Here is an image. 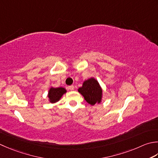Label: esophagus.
Masks as SVG:
<instances>
[{"mask_svg":"<svg viewBox=\"0 0 158 158\" xmlns=\"http://www.w3.org/2000/svg\"><path fill=\"white\" fill-rule=\"evenodd\" d=\"M74 89H75V87H74L73 85H70V86H69V89H70V90L73 91V90H74Z\"/></svg>","mask_w":158,"mask_h":158,"instance_id":"1","label":"esophagus"}]
</instances>
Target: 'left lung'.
<instances>
[{
    "label": "left lung",
    "instance_id": "8db88e82",
    "mask_svg": "<svg viewBox=\"0 0 158 158\" xmlns=\"http://www.w3.org/2000/svg\"><path fill=\"white\" fill-rule=\"evenodd\" d=\"M78 92L84 97L86 102L91 106L101 102L103 89L97 80L93 77L83 81L81 87L78 89Z\"/></svg>",
    "mask_w": 158,
    "mask_h": 158
}]
</instances>
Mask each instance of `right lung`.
<instances>
[{
  "instance_id": "1",
  "label": "right lung",
  "mask_w": 158,
  "mask_h": 158,
  "mask_svg": "<svg viewBox=\"0 0 158 158\" xmlns=\"http://www.w3.org/2000/svg\"><path fill=\"white\" fill-rule=\"evenodd\" d=\"M66 89L62 88V87H59V88H52L51 87L48 90V97L49 98V101L51 103H55L56 102L60 100L61 97L66 93Z\"/></svg>"
}]
</instances>
